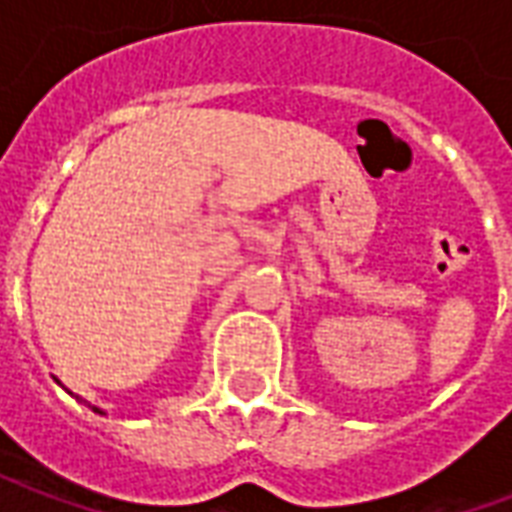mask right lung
I'll use <instances>...</instances> for the list:
<instances>
[{
    "label": "right lung",
    "mask_w": 512,
    "mask_h": 512,
    "mask_svg": "<svg viewBox=\"0 0 512 512\" xmlns=\"http://www.w3.org/2000/svg\"><path fill=\"white\" fill-rule=\"evenodd\" d=\"M87 406H90V403H87ZM90 408H93V411H95V414H101V417H104V414H106V411H104V408H98V406H90Z\"/></svg>",
    "instance_id": "1"
}]
</instances>
